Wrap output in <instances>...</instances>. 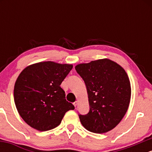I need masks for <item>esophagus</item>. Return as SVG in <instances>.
I'll return each mask as SVG.
<instances>
[{"instance_id": "obj_1", "label": "esophagus", "mask_w": 152, "mask_h": 152, "mask_svg": "<svg viewBox=\"0 0 152 152\" xmlns=\"http://www.w3.org/2000/svg\"><path fill=\"white\" fill-rule=\"evenodd\" d=\"M77 104H78V102H77V101H76V102L74 103V105L75 107H76V106H77Z\"/></svg>"}]
</instances>
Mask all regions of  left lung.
<instances>
[{
	"mask_svg": "<svg viewBox=\"0 0 152 152\" xmlns=\"http://www.w3.org/2000/svg\"><path fill=\"white\" fill-rule=\"evenodd\" d=\"M75 69L85 82L90 106L88 114L79 115L81 124L96 134L113 129L129 106L132 89L126 72L108 58L78 64Z\"/></svg>",
	"mask_w": 152,
	"mask_h": 152,
	"instance_id": "obj_1",
	"label": "left lung"
}]
</instances>
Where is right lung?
Wrapping results in <instances>:
<instances>
[{
	"instance_id": "1",
	"label": "right lung",
	"mask_w": 152,
	"mask_h": 152,
	"mask_svg": "<svg viewBox=\"0 0 152 152\" xmlns=\"http://www.w3.org/2000/svg\"><path fill=\"white\" fill-rule=\"evenodd\" d=\"M72 68V64L43 61L27 66L19 74L14 102L27 124L40 132L50 130L60 124L66 112L74 109L60 86Z\"/></svg>"
}]
</instances>
